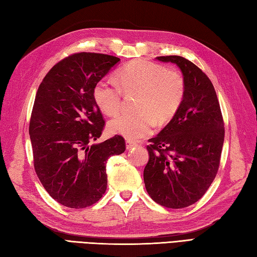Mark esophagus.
Instances as JSON below:
<instances>
[{
  "label": "esophagus",
  "instance_id": "1",
  "mask_svg": "<svg viewBox=\"0 0 257 257\" xmlns=\"http://www.w3.org/2000/svg\"><path fill=\"white\" fill-rule=\"evenodd\" d=\"M136 145H138V144H136V143L131 142V141H126V150H131V149H133V148H135Z\"/></svg>",
  "mask_w": 257,
  "mask_h": 257
}]
</instances>
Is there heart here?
I'll list each match as a JSON object with an SVG mask.
<instances>
[{
	"instance_id": "b5f03b06",
	"label": "heart",
	"mask_w": 257,
	"mask_h": 257,
	"mask_svg": "<svg viewBox=\"0 0 257 257\" xmlns=\"http://www.w3.org/2000/svg\"><path fill=\"white\" fill-rule=\"evenodd\" d=\"M119 85L126 93H141L140 113H122L108 122V130L127 141H138L150 135L155 118L166 122L174 116L185 96V83L179 73L149 61H133L117 73ZM116 83L108 78L99 80L93 88L97 107L106 115L116 114L123 93Z\"/></svg>"
}]
</instances>
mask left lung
I'll return each instance as SVG.
<instances>
[{"label":"left lung","mask_w":257,"mask_h":257,"mask_svg":"<svg viewBox=\"0 0 257 257\" xmlns=\"http://www.w3.org/2000/svg\"><path fill=\"white\" fill-rule=\"evenodd\" d=\"M183 74L185 96L170 123L148 145L145 188L169 208L187 207L205 194L216 176L224 143V122L212 82L184 57L159 56Z\"/></svg>","instance_id":"8db88e82"}]
</instances>
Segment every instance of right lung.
<instances>
[{
  "label": "right lung",
  "instance_id": "add662e5",
  "mask_svg": "<svg viewBox=\"0 0 257 257\" xmlns=\"http://www.w3.org/2000/svg\"><path fill=\"white\" fill-rule=\"evenodd\" d=\"M119 62L99 53H76L60 61L39 86L29 133L34 169L51 197L62 205H93L107 186L106 162L125 151L121 135L93 143L104 119L93 88Z\"/></svg>",
  "mask_w": 257,
  "mask_h": 257
}]
</instances>
